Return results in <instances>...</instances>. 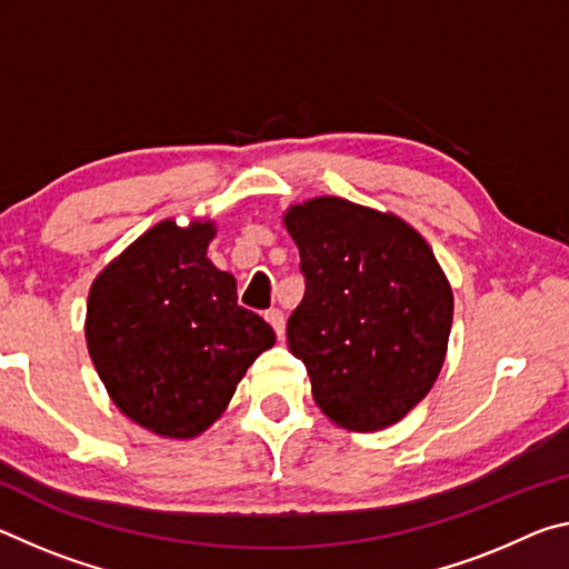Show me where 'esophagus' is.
<instances>
[{"mask_svg": "<svg viewBox=\"0 0 569 569\" xmlns=\"http://www.w3.org/2000/svg\"><path fill=\"white\" fill-rule=\"evenodd\" d=\"M266 321L273 326V331H276L278 339H283V333H286V316H283L281 308H271V311H266Z\"/></svg>", "mask_w": 569, "mask_h": 569, "instance_id": "esophagus-1", "label": "esophagus"}]
</instances>
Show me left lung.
Masks as SVG:
<instances>
[{"label":"left lung","mask_w":569,"mask_h":569,"mask_svg":"<svg viewBox=\"0 0 569 569\" xmlns=\"http://www.w3.org/2000/svg\"><path fill=\"white\" fill-rule=\"evenodd\" d=\"M306 278L286 326L313 399L351 431L391 427L427 397L455 316L451 286L427 240L401 218L343 198L283 216Z\"/></svg>","instance_id":"8db88e82"}]
</instances>
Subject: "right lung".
<instances>
[{"mask_svg":"<svg viewBox=\"0 0 569 569\" xmlns=\"http://www.w3.org/2000/svg\"><path fill=\"white\" fill-rule=\"evenodd\" d=\"M216 226L162 220L94 278L90 359L124 417L160 437L190 439L213 423L248 366L276 343L238 306L236 278L206 250Z\"/></svg>","mask_w":569,"mask_h":569,"instance_id":"obj_1","label":"right lung"}]
</instances>
